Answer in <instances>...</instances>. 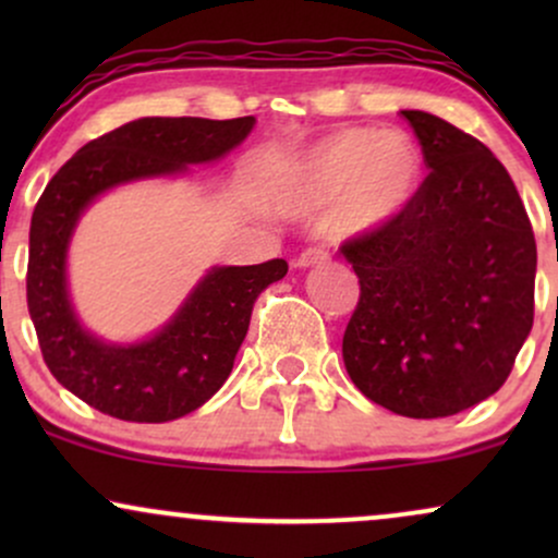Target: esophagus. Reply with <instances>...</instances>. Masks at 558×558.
Wrapping results in <instances>:
<instances>
[{
    "label": "esophagus",
    "instance_id": "obj_1",
    "mask_svg": "<svg viewBox=\"0 0 558 558\" xmlns=\"http://www.w3.org/2000/svg\"><path fill=\"white\" fill-rule=\"evenodd\" d=\"M325 259H328V252H325V248L315 246V248H304V252L299 254V257H296V262H293V265H296L299 270H306V267L323 265Z\"/></svg>",
    "mask_w": 558,
    "mask_h": 558
}]
</instances>
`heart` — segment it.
Instances as JSON below:
<instances>
[{
    "instance_id": "b5f03b06",
    "label": "heart",
    "mask_w": 558,
    "mask_h": 558,
    "mask_svg": "<svg viewBox=\"0 0 558 558\" xmlns=\"http://www.w3.org/2000/svg\"><path fill=\"white\" fill-rule=\"evenodd\" d=\"M422 168V151L409 133L349 125L275 165L265 198L291 215L332 204L330 228L356 239L386 230L412 207Z\"/></svg>"
}]
</instances>
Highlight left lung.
<instances>
[{"mask_svg": "<svg viewBox=\"0 0 558 558\" xmlns=\"http://www.w3.org/2000/svg\"><path fill=\"white\" fill-rule=\"evenodd\" d=\"M430 175L393 226L345 241L360 304L343 364L369 401L435 420L496 393L533 328L537 248L514 181L485 144L403 110Z\"/></svg>", "mask_w": 558, "mask_h": 558, "instance_id": "left-lung-1", "label": "left lung"}]
</instances>
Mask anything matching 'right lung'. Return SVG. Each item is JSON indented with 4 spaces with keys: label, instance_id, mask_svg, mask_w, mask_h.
Instances as JSON below:
<instances>
[{
    "label": "right lung",
    "instance_id": "right-lung-1",
    "mask_svg": "<svg viewBox=\"0 0 558 558\" xmlns=\"http://www.w3.org/2000/svg\"><path fill=\"white\" fill-rule=\"evenodd\" d=\"M257 120L138 118L57 170L31 217L28 312L49 373L88 407L125 422H170L207 403L233 369L254 301L286 278V259L213 267L157 332L112 343L83 328L68 283V248L83 213L107 191L149 178L185 175L222 159Z\"/></svg>",
    "mask_w": 558,
    "mask_h": 558
}]
</instances>
